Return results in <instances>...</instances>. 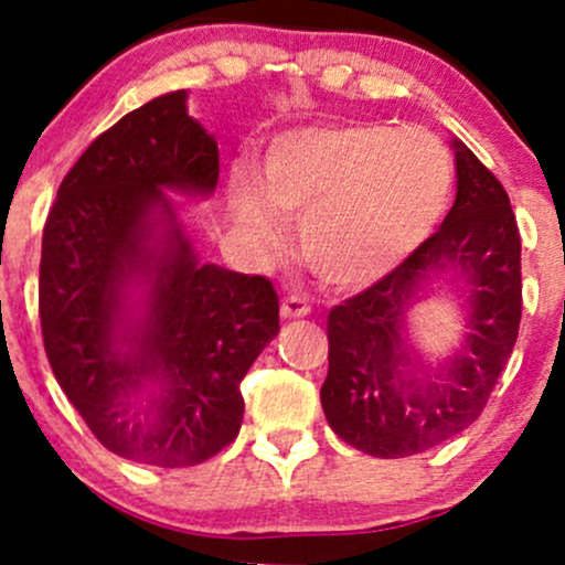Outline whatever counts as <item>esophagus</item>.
Wrapping results in <instances>:
<instances>
[{"instance_id":"34e87169","label":"esophagus","mask_w":565,"mask_h":565,"mask_svg":"<svg viewBox=\"0 0 565 565\" xmlns=\"http://www.w3.org/2000/svg\"><path fill=\"white\" fill-rule=\"evenodd\" d=\"M310 313V305L300 295H289L281 302V319H305Z\"/></svg>"}]
</instances>
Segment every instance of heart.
<instances>
[{
  "label": "heart",
  "instance_id": "b5f03b06",
  "mask_svg": "<svg viewBox=\"0 0 565 565\" xmlns=\"http://www.w3.org/2000/svg\"><path fill=\"white\" fill-rule=\"evenodd\" d=\"M451 193V159L436 135L391 125H337L281 135L260 180L238 172L231 206L263 255L281 244L276 210L300 220L308 268L334 289L391 276L436 231Z\"/></svg>",
  "mask_w": 565,
  "mask_h": 565
}]
</instances>
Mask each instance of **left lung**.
<instances>
[{
    "label": "left lung",
    "mask_w": 565,
    "mask_h": 565,
    "mask_svg": "<svg viewBox=\"0 0 565 565\" xmlns=\"http://www.w3.org/2000/svg\"><path fill=\"white\" fill-rule=\"evenodd\" d=\"M457 199L438 231L391 276L332 308L321 406L353 449L382 459L444 444L481 417L521 323V233L508 193L462 140H454ZM454 280L466 334L427 365L405 316L433 280Z\"/></svg>",
    "instance_id": "1"
}]
</instances>
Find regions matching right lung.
<instances>
[{
  "mask_svg": "<svg viewBox=\"0 0 565 565\" xmlns=\"http://www.w3.org/2000/svg\"><path fill=\"white\" fill-rule=\"evenodd\" d=\"M188 89L97 138L57 188L39 319L57 385L108 451L188 468L238 436V385L278 334L268 278L204 263L167 191L215 193V135Z\"/></svg>",
  "mask_w": 565,
  "mask_h": 565,
  "instance_id": "1",
  "label": "right lung"
}]
</instances>
